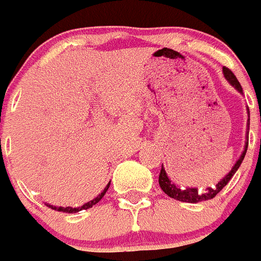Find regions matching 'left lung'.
<instances>
[{"label": "left lung", "mask_w": 261, "mask_h": 261, "mask_svg": "<svg viewBox=\"0 0 261 261\" xmlns=\"http://www.w3.org/2000/svg\"><path fill=\"white\" fill-rule=\"evenodd\" d=\"M222 72H224L225 79H226V81L229 82V83L231 84V86H233L234 88L238 91V92L243 93V90H242L241 84H239L238 79H237L236 75L233 74V71L227 69V67H224V69H222ZM247 110H248V108H247ZM248 130H250V112H248L247 133H246L247 134V136H248ZM247 147H248V142L246 140L245 149H243V152H242L241 157L237 160V163L234 164V166L231 168V170H230L229 173H227V174L225 175V177L222 178V179L220 180L217 185H216V186L208 187V189H206L204 192L198 191V189L180 190L179 187L175 186L174 183L169 179V177H168V174H166V171H165V169H164V166L161 168V171H160V175H159L160 187H161V190H163V191L165 192L168 196H170V198H173V199H177V200H179V201H185V203H199V201L213 199L216 195L218 194V192L221 191V190L226 186L227 183H229V180L233 178V175L236 174V171L238 170L239 166H241V164H242V161H243V159H245V154H246V152H247Z\"/></svg>", "instance_id": "left-lung-1"}]
</instances>
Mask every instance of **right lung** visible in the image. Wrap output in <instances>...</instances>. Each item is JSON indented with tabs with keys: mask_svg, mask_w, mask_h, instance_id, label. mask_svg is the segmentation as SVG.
<instances>
[{
	"mask_svg": "<svg viewBox=\"0 0 261 261\" xmlns=\"http://www.w3.org/2000/svg\"><path fill=\"white\" fill-rule=\"evenodd\" d=\"M109 186H110V183H108L107 187H105L104 191H102L101 194H98L97 196H96V198L93 199V200H90V201H88V203L83 204V205L78 206V208H71V206H66V208H63V206H53V205H50V204H45V205L49 206V208H51V210L58 211V212L76 213V212H79V211H82V210H88V208H92V206L95 205V204H97L98 201H100V200H101V199H102V196H104V195H105V192L108 191V189H109Z\"/></svg>",
	"mask_w": 261,
	"mask_h": 261,
	"instance_id": "right-lung-1",
	"label": "right lung"
}]
</instances>
